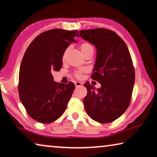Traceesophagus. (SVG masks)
<instances>
[{
    "mask_svg": "<svg viewBox=\"0 0 157 157\" xmlns=\"http://www.w3.org/2000/svg\"><path fill=\"white\" fill-rule=\"evenodd\" d=\"M75 86L78 87V86H80L82 85V83L80 82H79V81H77V82H75Z\"/></svg>",
    "mask_w": 157,
    "mask_h": 157,
    "instance_id": "1",
    "label": "esophagus"
}]
</instances>
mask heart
Segmentation results:
<instances>
[{
    "mask_svg": "<svg viewBox=\"0 0 157 157\" xmlns=\"http://www.w3.org/2000/svg\"><path fill=\"white\" fill-rule=\"evenodd\" d=\"M90 46H92L90 45V44H86V43H85V44H82V45L80 46V50H81V52L83 53L84 51H85L86 48H87L88 47H90ZM66 52L67 51H65V52L63 54V58H65V54H66ZM86 71V68H85V67H82V68H79V70H78V71H76L75 72H74V75L76 77V78H81L82 76V73L83 72H85Z\"/></svg>",
    "mask_w": 157,
    "mask_h": 157,
    "instance_id": "1",
    "label": "heart"
}]
</instances>
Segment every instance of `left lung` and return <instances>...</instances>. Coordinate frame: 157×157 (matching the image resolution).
Wrapping results in <instances>:
<instances>
[{
	"label": "left lung",
	"instance_id": "8db88e82",
	"mask_svg": "<svg viewBox=\"0 0 157 157\" xmlns=\"http://www.w3.org/2000/svg\"><path fill=\"white\" fill-rule=\"evenodd\" d=\"M78 36L97 48V58L92 78L101 84L95 90L85 84L87 94L84 98L86 112L101 123L113 122L129 106L135 83V71L128 48L113 31L98 29L81 30Z\"/></svg>",
	"mask_w": 157,
	"mask_h": 157
}]
</instances>
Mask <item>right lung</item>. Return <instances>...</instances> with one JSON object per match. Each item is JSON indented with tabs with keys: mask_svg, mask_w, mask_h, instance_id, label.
Masks as SVG:
<instances>
[{
	"mask_svg": "<svg viewBox=\"0 0 157 157\" xmlns=\"http://www.w3.org/2000/svg\"><path fill=\"white\" fill-rule=\"evenodd\" d=\"M78 32L53 29L42 32L28 46L21 62L18 91L29 116L41 123H50L63 115L75 90L53 80L52 72L63 65L65 51L77 42Z\"/></svg>",
	"mask_w": 157,
	"mask_h": 157,
	"instance_id": "add662e5",
	"label": "right lung"
}]
</instances>
